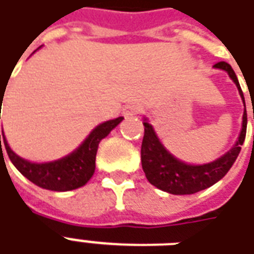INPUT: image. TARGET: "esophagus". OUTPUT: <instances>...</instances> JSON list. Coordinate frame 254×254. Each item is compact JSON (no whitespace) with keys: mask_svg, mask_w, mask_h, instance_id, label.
Here are the masks:
<instances>
[{"mask_svg":"<svg viewBox=\"0 0 254 254\" xmlns=\"http://www.w3.org/2000/svg\"><path fill=\"white\" fill-rule=\"evenodd\" d=\"M138 112H139V108H138V105H135V104H127L126 107L123 108V116L124 118H134L135 115H138Z\"/></svg>","mask_w":254,"mask_h":254,"instance_id":"34e87169","label":"esophagus"}]
</instances>
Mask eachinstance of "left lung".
<instances>
[{
	"label": "left lung",
	"instance_id": "left-lung-1",
	"mask_svg": "<svg viewBox=\"0 0 254 254\" xmlns=\"http://www.w3.org/2000/svg\"><path fill=\"white\" fill-rule=\"evenodd\" d=\"M213 68L227 72L230 79L237 86L239 95L244 101V107H245L244 93L241 90L238 78L231 65L224 61H220L215 64ZM143 126H145V134H143L141 147V161L142 170L146 175V179L150 182V185L163 191L175 194V195H185V194L198 193L201 190L213 186L230 171L238 157L242 143L245 141L248 116H246L245 109L244 116H242L241 132L235 145L219 159L206 164H189L176 159L161 143L153 126L149 123V120L145 116H143Z\"/></svg>",
	"mask_w": 254,
	"mask_h": 254
}]
</instances>
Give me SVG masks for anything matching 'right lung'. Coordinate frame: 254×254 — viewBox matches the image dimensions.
I'll use <instances>...</instances> for the list:
<instances>
[{
	"mask_svg": "<svg viewBox=\"0 0 254 254\" xmlns=\"http://www.w3.org/2000/svg\"><path fill=\"white\" fill-rule=\"evenodd\" d=\"M122 120L123 118H116L98 124L73 152L53 161H45V163L28 161L17 156L10 149L5 135H3V143L12 164L28 181L39 188L52 191H69L82 188L91 179L95 171V154L98 150L100 142L108 136V134Z\"/></svg>",
	"mask_w": 254,
	"mask_h": 254,
	"instance_id": "1",
	"label": "right lung"
}]
</instances>
